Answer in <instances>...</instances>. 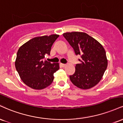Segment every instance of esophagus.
Here are the masks:
<instances>
[{"label": "esophagus", "mask_w": 123, "mask_h": 123, "mask_svg": "<svg viewBox=\"0 0 123 123\" xmlns=\"http://www.w3.org/2000/svg\"><path fill=\"white\" fill-rule=\"evenodd\" d=\"M60 65H61V66H62V67H66V64H62V63H61V64H60Z\"/></svg>", "instance_id": "esophagus-1"}]
</instances>
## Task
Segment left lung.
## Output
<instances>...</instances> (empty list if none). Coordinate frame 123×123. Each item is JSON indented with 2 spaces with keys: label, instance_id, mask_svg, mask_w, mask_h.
I'll return each instance as SVG.
<instances>
[{
  "label": "left lung",
  "instance_id": "1",
  "mask_svg": "<svg viewBox=\"0 0 123 123\" xmlns=\"http://www.w3.org/2000/svg\"><path fill=\"white\" fill-rule=\"evenodd\" d=\"M63 36L74 50L80 55V63L76 64L75 71L70 76L72 83L82 89H89L98 83L108 66L106 52L102 45L86 33L73 31Z\"/></svg>",
  "mask_w": 123,
  "mask_h": 123
}]
</instances>
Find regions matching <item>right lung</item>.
<instances>
[{"label": "right lung", "mask_w": 123, "mask_h": 123, "mask_svg": "<svg viewBox=\"0 0 123 123\" xmlns=\"http://www.w3.org/2000/svg\"><path fill=\"white\" fill-rule=\"evenodd\" d=\"M57 34L34 37L25 43L17 52L15 66L23 82L36 90L45 89L52 83L54 74L59 69V63L44 60Z\"/></svg>", "instance_id": "1"}]
</instances>
